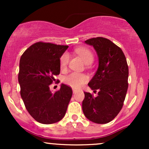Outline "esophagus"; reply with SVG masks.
<instances>
[{
	"instance_id": "obj_1",
	"label": "esophagus",
	"mask_w": 149,
	"mask_h": 149,
	"mask_svg": "<svg viewBox=\"0 0 149 149\" xmlns=\"http://www.w3.org/2000/svg\"><path fill=\"white\" fill-rule=\"evenodd\" d=\"M72 90H73V94H75L77 92V90H76V89H75V88H72Z\"/></svg>"
}]
</instances>
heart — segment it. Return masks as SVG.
<instances>
[{
	"label": "heart",
	"mask_w": 149,
	"mask_h": 149,
	"mask_svg": "<svg viewBox=\"0 0 149 149\" xmlns=\"http://www.w3.org/2000/svg\"><path fill=\"white\" fill-rule=\"evenodd\" d=\"M76 52L81 57L85 64L92 63L93 61V55L90 49L85 47H79L76 49ZM69 55L67 52H64L59 59V65L61 69H64L67 66L69 62ZM88 80V77L84 73L73 72L64 77V82L69 86L73 88H79Z\"/></svg>",
	"instance_id": "b5f03b06"
}]
</instances>
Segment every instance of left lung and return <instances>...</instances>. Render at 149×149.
I'll list each match as a JSON object with an SVG mask.
<instances>
[{"mask_svg": "<svg viewBox=\"0 0 149 149\" xmlns=\"http://www.w3.org/2000/svg\"><path fill=\"white\" fill-rule=\"evenodd\" d=\"M85 42L94 47L99 66L88 86L98 95L84 92L83 111L89 120L97 124L108 123L119 113L128 88V66L125 56L118 46L109 39L93 38Z\"/></svg>", "mask_w": 149, "mask_h": 149, "instance_id": "left-lung-1", "label": "left lung"}]
</instances>
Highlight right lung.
<instances>
[{
    "mask_svg": "<svg viewBox=\"0 0 149 149\" xmlns=\"http://www.w3.org/2000/svg\"><path fill=\"white\" fill-rule=\"evenodd\" d=\"M69 46L38 42L31 45L19 61L18 80L26 109L36 120L52 124L64 117L72 90L64 84L52 93L49 90L60 73L59 59Z\"/></svg>",
    "mask_w": 149,
    "mask_h": 149,
    "instance_id": "right-lung-1",
    "label": "right lung"
}]
</instances>
